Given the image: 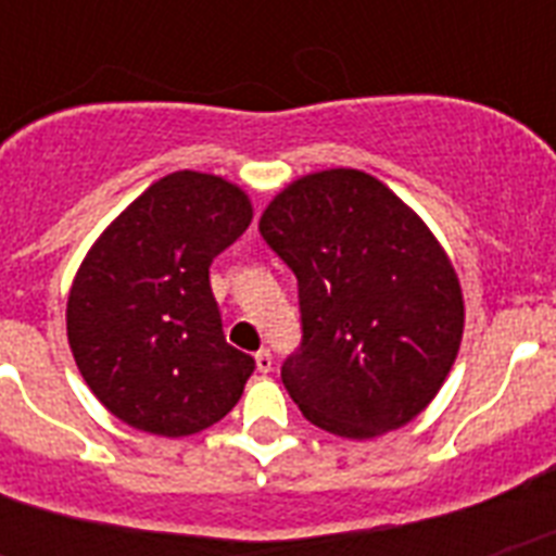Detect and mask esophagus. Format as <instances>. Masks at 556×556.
I'll list each match as a JSON object with an SVG mask.
<instances>
[{"instance_id":"1","label":"esophagus","mask_w":556,"mask_h":556,"mask_svg":"<svg viewBox=\"0 0 556 556\" xmlns=\"http://www.w3.org/2000/svg\"><path fill=\"white\" fill-rule=\"evenodd\" d=\"M253 361H256V369L260 371L274 369V355H270V349H260V352L253 355Z\"/></svg>"}]
</instances>
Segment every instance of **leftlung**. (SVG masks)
<instances>
[{
    "mask_svg": "<svg viewBox=\"0 0 556 556\" xmlns=\"http://www.w3.org/2000/svg\"><path fill=\"white\" fill-rule=\"evenodd\" d=\"M260 233L300 286L303 343L282 383L305 418L364 441L427 409L456 364L465 296L424 218L369 173L338 167L277 192Z\"/></svg>",
    "mask_w": 556,
    "mask_h": 556,
    "instance_id": "1",
    "label": "left lung"
}]
</instances>
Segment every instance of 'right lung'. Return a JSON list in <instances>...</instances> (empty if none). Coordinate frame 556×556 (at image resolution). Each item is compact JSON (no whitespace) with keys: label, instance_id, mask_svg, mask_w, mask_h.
<instances>
[{"label":"right lung","instance_id":"1","mask_svg":"<svg viewBox=\"0 0 556 556\" xmlns=\"http://www.w3.org/2000/svg\"><path fill=\"white\" fill-rule=\"evenodd\" d=\"M253 204L227 178L178 169L150 185L74 274V364L124 424L181 439L222 421L253 371L225 340L210 262L248 230Z\"/></svg>","mask_w":556,"mask_h":556}]
</instances>
